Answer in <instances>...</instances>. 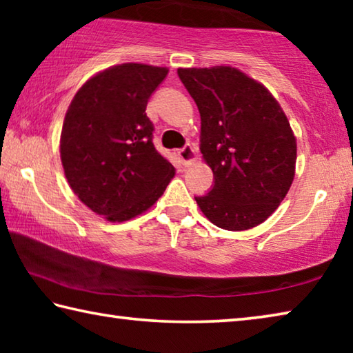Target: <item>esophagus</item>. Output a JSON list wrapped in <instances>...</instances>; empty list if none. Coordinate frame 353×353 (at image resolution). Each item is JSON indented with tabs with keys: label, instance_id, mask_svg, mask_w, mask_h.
Wrapping results in <instances>:
<instances>
[{
	"label": "esophagus",
	"instance_id": "34e87169",
	"mask_svg": "<svg viewBox=\"0 0 353 353\" xmlns=\"http://www.w3.org/2000/svg\"><path fill=\"white\" fill-rule=\"evenodd\" d=\"M177 155L183 165H190L194 160V149L190 145V143H187V145H185L182 149H179Z\"/></svg>",
	"mask_w": 353,
	"mask_h": 353
}]
</instances>
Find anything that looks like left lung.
Returning <instances> with one entry per match:
<instances>
[{"mask_svg": "<svg viewBox=\"0 0 353 353\" xmlns=\"http://www.w3.org/2000/svg\"><path fill=\"white\" fill-rule=\"evenodd\" d=\"M201 113V152L213 187L196 196L202 213L225 230L261 224L294 179L296 137L260 82L232 67L179 68Z\"/></svg>", "mask_w": 353, "mask_h": 353, "instance_id": "left-lung-1", "label": "left lung"}]
</instances>
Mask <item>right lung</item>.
Listing matches in <instances>:
<instances>
[{
  "label": "right lung",
  "instance_id": "right-lung-1",
  "mask_svg": "<svg viewBox=\"0 0 353 353\" xmlns=\"http://www.w3.org/2000/svg\"><path fill=\"white\" fill-rule=\"evenodd\" d=\"M166 74L143 63L107 68L83 83L65 115V177L83 204L112 223L148 210L174 176V166L154 148L146 115Z\"/></svg>",
  "mask_w": 353,
  "mask_h": 353
}]
</instances>
